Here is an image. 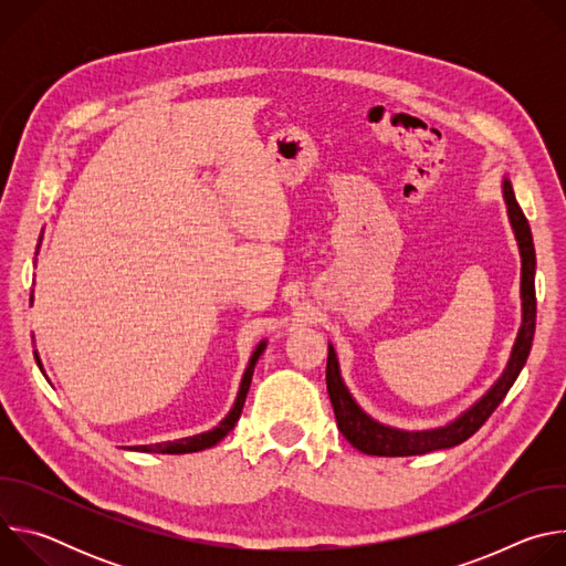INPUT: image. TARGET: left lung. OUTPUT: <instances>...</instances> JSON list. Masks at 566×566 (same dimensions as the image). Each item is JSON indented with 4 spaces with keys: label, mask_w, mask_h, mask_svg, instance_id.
<instances>
[{
    "label": "left lung",
    "mask_w": 566,
    "mask_h": 566,
    "mask_svg": "<svg viewBox=\"0 0 566 566\" xmlns=\"http://www.w3.org/2000/svg\"><path fill=\"white\" fill-rule=\"evenodd\" d=\"M502 195L509 212V221L517 241L520 249V260H522V282H520V297H522V325L517 332V338L513 343L509 363L502 371V376L483 391L470 408H465L459 417L452 421L439 426V428H428V430H402L394 428L387 423L376 421L371 415H367L358 400L352 396L349 387L345 385L338 354L334 345L329 343V358H327V391L334 406V415L338 421V430L343 437L360 452L365 454H376V457H412V454H428L434 450H446L463 443L470 439L483 423L489 421V417L497 410L513 382L517 380L522 367L526 365L531 345H533V334H535V313H537V302H535V249H533V234L531 226L515 199L511 179H502Z\"/></svg>",
    "instance_id": "8db88e82"
}]
</instances>
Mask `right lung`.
<instances>
[{"mask_svg":"<svg viewBox=\"0 0 566 566\" xmlns=\"http://www.w3.org/2000/svg\"><path fill=\"white\" fill-rule=\"evenodd\" d=\"M40 241H42V234H40ZM40 253V244H38V251L35 255ZM31 302H33V295H31ZM266 349V340H262L255 352L251 354V360H249V367L244 371V376H241V382H239V391H237V398L232 402L230 412L219 421L217 428L208 430V432H201V434H195V437H184V439H177V441H160V443H149V446H127V450H134V452H156V454H186V452H199V450H206V448H212L217 446L232 428L234 423L239 421L241 417V410H244V402H247V394L251 389V380H253V371H255V365L260 360V356L264 354ZM35 354V363L40 367V371L44 374V367H42V360H40V354L38 349L33 352Z\"/></svg>","mask_w":566,"mask_h":566,"instance_id":"add662e5","label":"right lung"}]
</instances>
